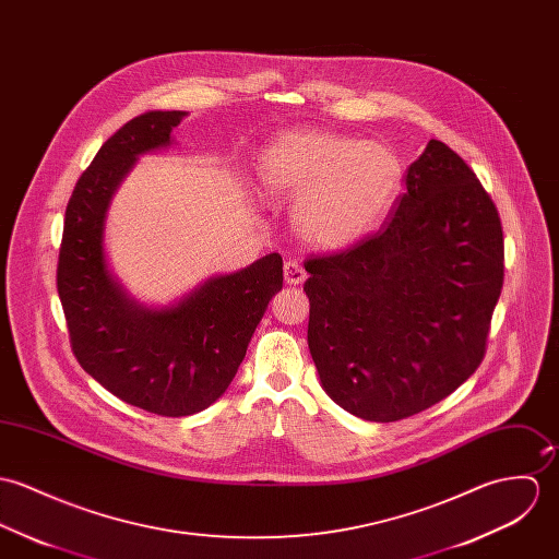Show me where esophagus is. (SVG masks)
<instances>
[{"mask_svg": "<svg viewBox=\"0 0 559 559\" xmlns=\"http://www.w3.org/2000/svg\"><path fill=\"white\" fill-rule=\"evenodd\" d=\"M283 272H285V281H287L289 285H300V283L307 281V270H305L298 261H294V259L285 261Z\"/></svg>", "mask_w": 559, "mask_h": 559, "instance_id": "esophagus-1", "label": "esophagus"}]
</instances>
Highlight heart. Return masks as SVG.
Listing matches in <instances>:
<instances>
[{"instance_id": "1", "label": "heart", "mask_w": 559, "mask_h": 559, "mask_svg": "<svg viewBox=\"0 0 559 559\" xmlns=\"http://www.w3.org/2000/svg\"><path fill=\"white\" fill-rule=\"evenodd\" d=\"M401 176V163L388 145L323 130L285 134L261 156L265 194L272 201H298V231L325 250L369 236L392 207Z\"/></svg>"}]
</instances>
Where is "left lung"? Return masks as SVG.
<instances>
[{
  "label": "left lung",
  "mask_w": 559,
  "mask_h": 559,
  "mask_svg": "<svg viewBox=\"0 0 559 559\" xmlns=\"http://www.w3.org/2000/svg\"><path fill=\"white\" fill-rule=\"evenodd\" d=\"M385 227L309 257V349L349 414L394 423L429 409L480 367L503 285V234L467 163L431 139Z\"/></svg>",
  "instance_id": "8db88e82"
}]
</instances>
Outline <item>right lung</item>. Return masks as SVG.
Masks as SVG:
<instances>
[{"mask_svg": "<svg viewBox=\"0 0 559 559\" xmlns=\"http://www.w3.org/2000/svg\"><path fill=\"white\" fill-rule=\"evenodd\" d=\"M185 111H150L109 136L66 205L58 294L79 365L111 394L156 416L210 407L231 383L272 296L283 257L214 276L178 305L145 309L128 298L105 259V218L134 160L171 143Z\"/></svg>", "mask_w": 559, "mask_h": 559, "instance_id": "add662e5", "label": "right lung"}]
</instances>
